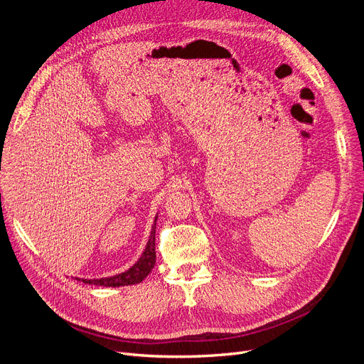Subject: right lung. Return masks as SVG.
<instances>
[{
    "instance_id": "right-lung-1",
    "label": "right lung",
    "mask_w": 364,
    "mask_h": 364,
    "mask_svg": "<svg viewBox=\"0 0 364 364\" xmlns=\"http://www.w3.org/2000/svg\"><path fill=\"white\" fill-rule=\"evenodd\" d=\"M156 218L154 220V225L151 230V236L146 243L143 254L137 259V263L133 264L128 270L118 273L114 276H109V278H95V279H85V278H76L77 281H82L85 284L91 285H101V287H124V285H133L140 284L146 276L151 273V270L155 266V228H156Z\"/></svg>"
}]
</instances>
